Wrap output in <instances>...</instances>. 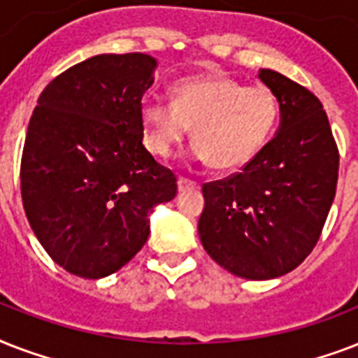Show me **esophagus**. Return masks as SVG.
I'll use <instances>...</instances> for the list:
<instances>
[{
	"label": "esophagus",
	"instance_id": "1",
	"mask_svg": "<svg viewBox=\"0 0 358 358\" xmlns=\"http://www.w3.org/2000/svg\"><path fill=\"white\" fill-rule=\"evenodd\" d=\"M193 187H196V182H193V180H187V178H178L180 193H184V191H187V189H193Z\"/></svg>",
	"mask_w": 358,
	"mask_h": 358
}]
</instances>
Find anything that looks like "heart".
<instances>
[{"instance_id":"1","label":"heart","mask_w":358,"mask_h":358,"mask_svg":"<svg viewBox=\"0 0 358 358\" xmlns=\"http://www.w3.org/2000/svg\"><path fill=\"white\" fill-rule=\"evenodd\" d=\"M145 143L152 154L173 156L193 128L195 156L219 171L247 165L271 139L278 100L267 87H249L229 76L185 78L174 83L173 103H141Z\"/></svg>"}]
</instances>
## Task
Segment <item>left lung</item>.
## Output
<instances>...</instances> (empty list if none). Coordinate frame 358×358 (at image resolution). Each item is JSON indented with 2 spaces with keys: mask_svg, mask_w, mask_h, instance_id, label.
I'll use <instances>...</instances> for the list:
<instances>
[{
  "mask_svg": "<svg viewBox=\"0 0 358 358\" xmlns=\"http://www.w3.org/2000/svg\"><path fill=\"white\" fill-rule=\"evenodd\" d=\"M278 100L280 126L241 173L202 185L199 236L236 277L267 280L316 247L338 182V148L327 113L308 89L275 70L258 74Z\"/></svg>",
  "mask_w": 358,
  "mask_h": 358,
  "instance_id": "left-lung-1",
  "label": "left lung"
}]
</instances>
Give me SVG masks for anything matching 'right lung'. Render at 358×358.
Masks as SVG:
<instances>
[{"instance_id":"1","label":"right lung","mask_w":358,"mask_h":358,"mask_svg":"<svg viewBox=\"0 0 358 358\" xmlns=\"http://www.w3.org/2000/svg\"><path fill=\"white\" fill-rule=\"evenodd\" d=\"M156 59L102 53L59 74L38 96L20 182L36 239L72 275L102 278L134 258L154 206L176 176L143 146L141 100Z\"/></svg>"}]
</instances>
